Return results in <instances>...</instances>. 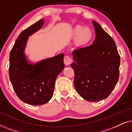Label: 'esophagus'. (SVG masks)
I'll return each mask as SVG.
<instances>
[{
	"label": "esophagus",
	"instance_id": "1",
	"mask_svg": "<svg viewBox=\"0 0 132 132\" xmlns=\"http://www.w3.org/2000/svg\"><path fill=\"white\" fill-rule=\"evenodd\" d=\"M71 61H72V59L69 56H65L64 62L65 65H69L71 63Z\"/></svg>",
	"mask_w": 132,
	"mask_h": 132
}]
</instances>
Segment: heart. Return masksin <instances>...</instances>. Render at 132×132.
<instances>
[{
    "instance_id": "b5f03b06",
    "label": "heart",
    "mask_w": 132,
    "mask_h": 132,
    "mask_svg": "<svg viewBox=\"0 0 132 132\" xmlns=\"http://www.w3.org/2000/svg\"><path fill=\"white\" fill-rule=\"evenodd\" d=\"M72 38L76 39L77 46H83L88 44L93 38V30L89 27L77 26L75 27L71 32Z\"/></svg>"
}]
</instances>
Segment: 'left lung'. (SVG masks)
<instances>
[{
    "label": "left lung",
    "instance_id": "left-lung-1",
    "mask_svg": "<svg viewBox=\"0 0 132 132\" xmlns=\"http://www.w3.org/2000/svg\"><path fill=\"white\" fill-rule=\"evenodd\" d=\"M93 23L96 34L93 44L73 51L71 67L77 93L88 102H98L107 98L118 82L120 56L111 36Z\"/></svg>",
    "mask_w": 132,
    "mask_h": 132
}]
</instances>
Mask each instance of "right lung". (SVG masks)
I'll use <instances>...</instances> for the list:
<instances>
[{
    "mask_svg": "<svg viewBox=\"0 0 132 132\" xmlns=\"http://www.w3.org/2000/svg\"><path fill=\"white\" fill-rule=\"evenodd\" d=\"M41 19L21 32L10 55L9 76L18 97L30 105H43L53 96L56 77L64 68V54L43 59L35 64L24 53L29 37L42 28Z\"/></svg>",
    "mask_w": 132,
    "mask_h": 132,
    "instance_id": "obj_1",
    "label": "right lung"
}]
</instances>
